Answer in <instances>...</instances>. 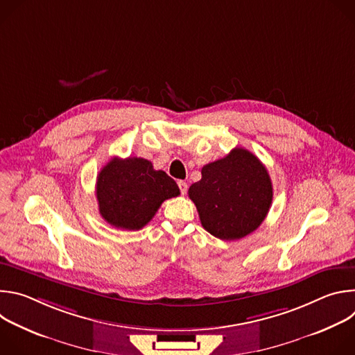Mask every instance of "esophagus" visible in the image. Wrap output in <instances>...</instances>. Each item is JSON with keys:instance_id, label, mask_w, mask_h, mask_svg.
Instances as JSON below:
<instances>
[{"instance_id": "34e87169", "label": "esophagus", "mask_w": 355, "mask_h": 355, "mask_svg": "<svg viewBox=\"0 0 355 355\" xmlns=\"http://www.w3.org/2000/svg\"><path fill=\"white\" fill-rule=\"evenodd\" d=\"M178 187H180L181 193H182V195H185V193H187V189H188L187 182H185V181H178Z\"/></svg>"}]
</instances>
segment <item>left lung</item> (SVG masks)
I'll return each instance as SVG.
<instances>
[{"label":"left lung","mask_w":355,"mask_h":355,"mask_svg":"<svg viewBox=\"0 0 355 355\" xmlns=\"http://www.w3.org/2000/svg\"><path fill=\"white\" fill-rule=\"evenodd\" d=\"M200 174L188 195L207 232L220 240H239L263 223L272 202V182L251 151L236 147L204 166Z\"/></svg>","instance_id":"8db88e82"}]
</instances>
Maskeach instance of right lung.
<instances>
[{"mask_svg": "<svg viewBox=\"0 0 355 355\" xmlns=\"http://www.w3.org/2000/svg\"><path fill=\"white\" fill-rule=\"evenodd\" d=\"M180 195L177 182L140 157H114L96 177L99 214L111 226L139 230L166 199Z\"/></svg>", "mask_w": 355, "mask_h": 355, "instance_id": "right-lung-1", "label": "right lung"}]
</instances>
